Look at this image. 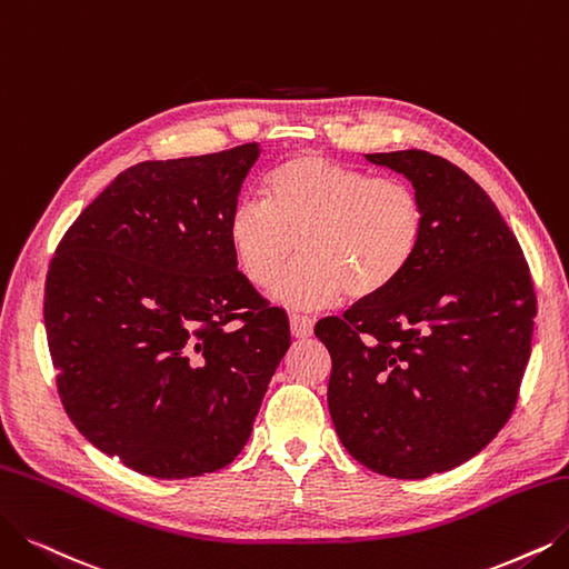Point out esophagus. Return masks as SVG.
Instances as JSON below:
<instances>
[{
    "label": "esophagus",
    "mask_w": 569,
    "mask_h": 569,
    "mask_svg": "<svg viewBox=\"0 0 569 569\" xmlns=\"http://www.w3.org/2000/svg\"><path fill=\"white\" fill-rule=\"evenodd\" d=\"M289 327H291L293 338H308V336H312L315 320L308 315H289Z\"/></svg>",
    "instance_id": "esophagus-1"
}]
</instances>
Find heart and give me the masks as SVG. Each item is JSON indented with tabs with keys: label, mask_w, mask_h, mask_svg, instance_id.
I'll return each mask as SVG.
<instances>
[{
	"label": "heart",
	"mask_w": 569,
	"mask_h": 569,
	"mask_svg": "<svg viewBox=\"0 0 569 569\" xmlns=\"http://www.w3.org/2000/svg\"><path fill=\"white\" fill-rule=\"evenodd\" d=\"M263 193L231 210L229 244L242 278L263 289L299 240L301 261L272 289L289 308H327L346 293L376 299L420 252L425 202L403 179L299 153L268 174Z\"/></svg>",
	"instance_id": "heart-1"
}]
</instances>
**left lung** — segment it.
I'll return each mask as SVG.
<instances>
[{
	"instance_id": "1",
	"label": "left lung",
	"mask_w": 569,
	"mask_h": 569,
	"mask_svg": "<svg viewBox=\"0 0 569 569\" xmlns=\"http://www.w3.org/2000/svg\"><path fill=\"white\" fill-rule=\"evenodd\" d=\"M425 202L416 261L376 299L315 327L331 355L329 411L371 471L427 479L481 452L507 425L526 373L537 297L490 196L420 149L367 153Z\"/></svg>"
}]
</instances>
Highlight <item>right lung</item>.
<instances>
[{
    "label": "right lung",
    "instance_id": "obj_1",
    "mask_svg": "<svg viewBox=\"0 0 569 569\" xmlns=\"http://www.w3.org/2000/svg\"><path fill=\"white\" fill-rule=\"evenodd\" d=\"M259 153L249 142L128 168L49 266L43 325L64 411L153 479L233 462L291 346L287 312L242 278L229 244Z\"/></svg>",
    "mask_w": 569,
    "mask_h": 569
}]
</instances>
